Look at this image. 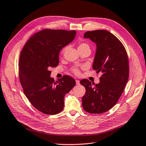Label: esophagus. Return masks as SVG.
Instances as JSON below:
<instances>
[{
  "mask_svg": "<svg viewBox=\"0 0 146 146\" xmlns=\"http://www.w3.org/2000/svg\"><path fill=\"white\" fill-rule=\"evenodd\" d=\"M76 83L77 85H80V81L79 80H76Z\"/></svg>",
  "mask_w": 146,
  "mask_h": 146,
  "instance_id": "34e87169",
  "label": "esophagus"
}]
</instances>
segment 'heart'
Wrapping results in <instances>:
<instances>
[{
	"label": "heart",
	"mask_w": 146,
	"mask_h": 146,
	"mask_svg": "<svg viewBox=\"0 0 146 146\" xmlns=\"http://www.w3.org/2000/svg\"><path fill=\"white\" fill-rule=\"evenodd\" d=\"M90 48V46H89L88 44H87L85 42H80V43H79L78 49H82V48ZM65 50H66V48L63 49L62 52H64ZM72 72L74 74H76V75H78V74H80V69L78 67H73L72 69Z\"/></svg>",
	"instance_id": "1"
}]
</instances>
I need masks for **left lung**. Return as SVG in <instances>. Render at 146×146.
Wrapping results in <instances>:
<instances>
[{
	"mask_svg": "<svg viewBox=\"0 0 146 146\" xmlns=\"http://www.w3.org/2000/svg\"><path fill=\"white\" fill-rule=\"evenodd\" d=\"M89 38L97 45L92 68L101 72L100 83L95 85L87 79L80 80L86 92L82 97V106L88 113L100 114L115 106L124 90L129 78V61L122 42L109 31L98 30L86 31Z\"/></svg>",
	"mask_w": 146,
	"mask_h": 146,
	"instance_id": "left-lung-1",
	"label": "left lung"
}]
</instances>
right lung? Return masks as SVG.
Segmentation results:
<instances>
[{
  "mask_svg": "<svg viewBox=\"0 0 146 146\" xmlns=\"http://www.w3.org/2000/svg\"><path fill=\"white\" fill-rule=\"evenodd\" d=\"M76 34L75 30L44 29L30 37L21 51L18 73L24 93L43 114L61 112L65 95L76 85L75 80L67 75L55 81L49 71L58 65L60 51Z\"/></svg>",
  "mask_w": 146,
  "mask_h": 146,
  "instance_id": "1",
  "label": "right lung"
}]
</instances>
